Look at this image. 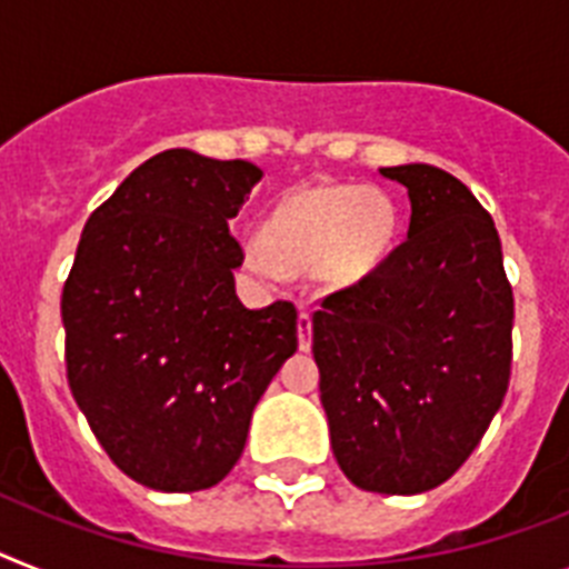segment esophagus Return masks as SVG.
<instances>
[{"label":"esophagus","mask_w":569,"mask_h":569,"mask_svg":"<svg viewBox=\"0 0 569 569\" xmlns=\"http://www.w3.org/2000/svg\"><path fill=\"white\" fill-rule=\"evenodd\" d=\"M298 341L300 350H309L312 347V312L307 307L300 309L298 315Z\"/></svg>","instance_id":"esophagus-1"}]
</instances>
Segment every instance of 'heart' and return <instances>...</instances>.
<instances>
[{"mask_svg": "<svg viewBox=\"0 0 569 569\" xmlns=\"http://www.w3.org/2000/svg\"><path fill=\"white\" fill-rule=\"evenodd\" d=\"M396 211L379 190L358 184H323L289 196L262 228V240L286 269H312L336 283H350L376 269L388 254ZM251 269L271 274V260L260 246L248 248Z\"/></svg>", "mask_w": 569, "mask_h": 569, "instance_id": "b5f03b06", "label": "heart"}]
</instances>
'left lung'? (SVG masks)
<instances>
[{
    "instance_id": "1",
    "label": "left lung",
    "mask_w": 569,
    "mask_h": 569,
    "mask_svg": "<svg viewBox=\"0 0 569 569\" xmlns=\"http://www.w3.org/2000/svg\"><path fill=\"white\" fill-rule=\"evenodd\" d=\"M381 176L408 188V237L321 298L312 352L343 475L419 495L469 460L503 402L515 298L495 219L460 179L431 164Z\"/></svg>"
}]
</instances>
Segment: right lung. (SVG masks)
I'll list each match as a JSON object with an SVG mask.
<instances>
[{
	"instance_id": "obj_1",
	"label": "right lung",
	"mask_w": 569,
	"mask_h": 569,
	"mask_svg": "<svg viewBox=\"0 0 569 569\" xmlns=\"http://www.w3.org/2000/svg\"><path fill=\"white\" fill-rule=\"evenodd\" d=\"M262 170L193 150L136 167L80 233L66 277V376L86 422L136 483L217 486L251 410L298 350V309H246L228 231Z\"/></svg>"
}]
</instances>
